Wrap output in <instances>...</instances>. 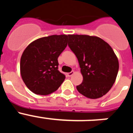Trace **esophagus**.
<instances>
[{
  "label": "esophagus",
  "instance_id": "obj_1",
  "mask_svg": "<svg viewBox=\"0 0 133 133\" xmlns=\"http://www.w3.org/2000/svg\"><path fill=\"white\" fill-rule=\"evenodd\" d=\"M74 73H75V72H74V71H71L70 72H69V73H67V76H68V77H71L72 75H74Z\"/></svg>",
  "mask_w": 133,
  "mask_h": 133
}]
</instances>
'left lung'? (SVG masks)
I'll use <instances>...</instances> for the list:
<instances>
[{
	"label": "left lung",
	"mask_w": 133,
	"mask_h": 133,
	"mask_svg": "<svg viewBox=\"0 0 133 133\" xmlns=\"http://www.w3.org/2000/svg\"><path fill=\"white\" fill-rule=\"evenodd\" d=\"M69 46L77 56L83 82L77 86L81 95L91 99L106 95L118 74V58L107 42L96 36L69 35Z\"/></svg>",
	"instance_id": "obj_1"
}]
</instances>
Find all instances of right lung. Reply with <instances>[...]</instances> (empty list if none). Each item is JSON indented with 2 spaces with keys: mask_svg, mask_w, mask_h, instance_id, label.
<instances>
[{
  "mask_svg": "<svg viewBox=\"0 0 133 133\" xmlns=\"http://www.w3.org/2000/svg\"><path fill=\"white\" fill-rule=\"evenodd\" d=\"M68 37L66 35L42 37L24 49L20 63L21 77L35 94L52 93L65 79L58 70V57L67 46Z\"/></svg>",
  "mask_w": 133,
  "mask_h": 133,
  "instance_id": "right-lung-1",
  "label": "right lung"
}]
</instances>
